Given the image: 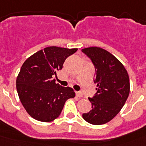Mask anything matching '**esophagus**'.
Wrapping results in <instances>:
<instances>
[{"label":"esophagus","instance_id":"34e87169","mask_svg":"<svg viewBox=\"0 0 146 146\" xmlns=\"http://www.w3.org/2000/svg\"><path fill=\"white\" fill-rule=\"evenodd\" d=\"M76 96H77V97L81 98V97H82V96H83V94H82V93L78 92V91H77V92H76Z\"/></svg>","mask_w":146,"mask_h":146}]
</instances>
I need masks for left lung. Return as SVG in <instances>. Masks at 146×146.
I'll return each instance as SVG.
<instances>
[{
	"instance_id": "left-lung-1",
	"label": "left lung",
	"mask_w": 146,
	"mask_h": 146,
	"mask_svg": "<svg viewBox=\"0 0 146 146\" xmlns=\"http://www.w3.org/2000/svg\"><path fill=\"white\" fill-rule=\"evenodd\" d=\"M95 66L97 90L94 98H88L92 110L82 114L89 123L102 125L111 121L123 108L130 91L127 71L113 54L98 47L82 50Z\"/></svg>"
}]
</instances>
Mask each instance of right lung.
<instances>
[{"label":"right lung","mask_w":146,"mask_h":146,"mask_svg":"<svg viewBox=\"0 0 146 146\" xmlns=\"http://www.w3.org/2000/svg\"><path fill=\"white\" fill-rule=\"evenodd\" d=\"M77 50L47 47L23 63L17 77V91L22 104L33 118L42 122L54 121L60 115L67 99L75 96L72 88L55 83L52 77Z\"/></svg>","instance_id":"add662e5"}]
</instances>
